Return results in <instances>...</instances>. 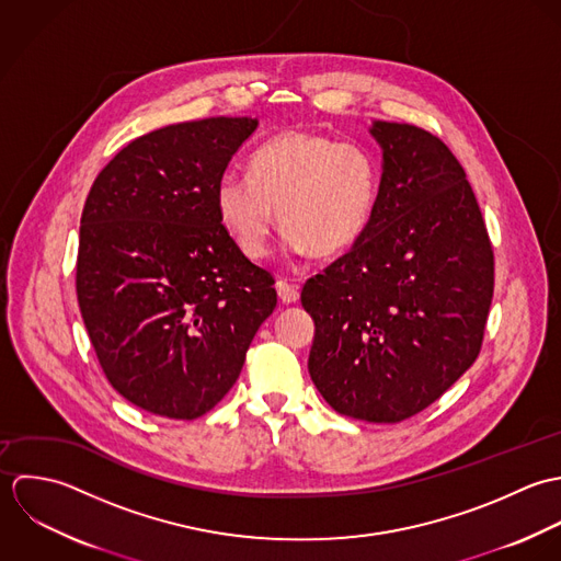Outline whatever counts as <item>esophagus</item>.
Here are the masks:
<instances>
[{
	"label": "esophagus",
	"instance_id": "1",
	"mask_svg": "<svg viewBox=\"0 0 561 561\" xmlns=\"http://www.w3.org/2000/svg\"><path fill=\"white\" fill-rule=\"evenodd\" d=\"M275 288H277V295L284 304H295L299 299V288L295 284L286 282V279H279Z\"/></svg>",
	"mask_w": 561,
	"mask_h": 561
}]
</instances>
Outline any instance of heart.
<instances>
[{
  "label": "heart",
  "mask_w": 561,
  "mask_h": 561,
  "mask_svg": "<svg viewBox=\"0 0 561 561\" xmlns=\"http://www.w3.org/2000/svg\"><path fill=\"white\" fill-rule=\"evenodd\" d=\"M375 199L370 151L308 129L268 138L251 156V175L227 171L217 182L219 217L249 257L268 251L275 215L295 251L340 255L364 233Z\"/></svg>",
  "instance_id": "heart-1"
}]
</instances>
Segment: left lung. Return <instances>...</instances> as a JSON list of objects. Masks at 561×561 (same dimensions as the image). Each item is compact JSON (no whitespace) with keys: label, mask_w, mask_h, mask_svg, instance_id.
<instances>
[{"label":"left lung","mask_w":561,"mask_h":561,"mask_svg":"<svg viewBox=\"0 0 561 561\" xmlns=\"http://www.w3.org/2000/svg\"><path fill=\"white\" fill-rule=\"evenodd\" d=\"M383 173L359 240L310 277V377L337 414L401 423L472 366L494 295V251L466 171L432 131L373 123Z\"/></svg>","instance_id":"left-lung-1"}]
</instances>
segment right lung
<instances>
[{
  "mask_svg": "<svg viewBox=\"0 0 561 561\" xmlns=\"http://www.w3.org/2000/svg\"><path fill=\"white\" fill-rule=\"evenodd\" d=\"M255 127L213 116L153 129L114 156L87 197L80 312L114 390L149 414L210 412L277 306L275 277L217 210V182Z\"/></svg>",
  "mask_w": 561,
  "mask_h": 561,
  "instance_id": "1",
  "label": "right lung"
}]
</instances>
